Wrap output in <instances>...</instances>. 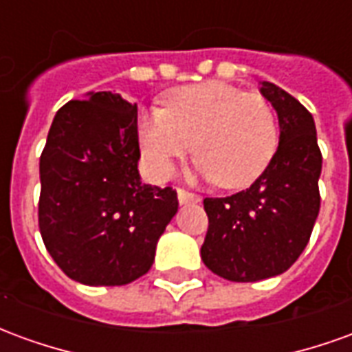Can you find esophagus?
<instances>
[{
	"instance_id": "1",
	"label": "esophagus",
	"mask_w": 352,
	"mask_h": 352,
	"mask_svg": "<svg viewBox=\"0 0 352 352\" xmlns=\"http://www.w3.org/2000/svg\"><path fill=\"white\" fill-rule=\"evenodd\" d=\"M177 198H179L181 204H196V201H199V196L184 190V188H177Z\"/></svg>"
}]
</instances>
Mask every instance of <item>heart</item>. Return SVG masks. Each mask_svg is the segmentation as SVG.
Masks as SVG:
<instances>
[{
    "label": "heart",
    "instance_id": "1",
    "mask_svg": "<svg viewBox=\"0 0 352 352\" xmlns=\"http://www.w3.org/2000/svg\"><path fill=\"white\" fill-rule=\"evenodd\" d=\"M139 145L156 179H166L175 160L192 151L196 173L222 188L249 186L270 166L279 146V124L260 94L222 80L171 90L166 107L139 116Z\"/></svg>",
    "mask_w": 352,
    "mask_h": 352
}]
</instances>
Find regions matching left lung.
<instances>
[{
  "label": "left lung",
  "instance_id": "left-lung-1",
  "mask_svg": "<svg viewBox=\"0 0 352 352\" xmlns=\"http://www.w3.org/2000/svg\"><path fill=\"white\" fill-rule=\"evenodd\" d=\"M260 92L279 118L273 160L247 190L204 199L209 228L201 260L219 277L236 283L287 272L309 243L320 209L322 154L313 116L273 82L264 80Z\"/></svg>",
  "mask_w": 352,
  "mask_h": 352
}]
</instances>
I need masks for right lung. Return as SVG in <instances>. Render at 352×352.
<instances>
[{
  "label": "right lung",
  "instance_id": "right-lung-1",
  "mask_svg": "<svg viewBox=\"0 0 352 352\" xmlns=\"http://www.w3.org/2000/svg\"><path fill=\"white\" fill-rule=\"evenodd\" d=\"M138 105L115 92L72 100L39 160L43 243L69 279L118 287L145 275L175 217L177 192L141 183Z\"/></svg>",
  "mask_w": 352,
  "mask_h": 352
}]
</instances>
